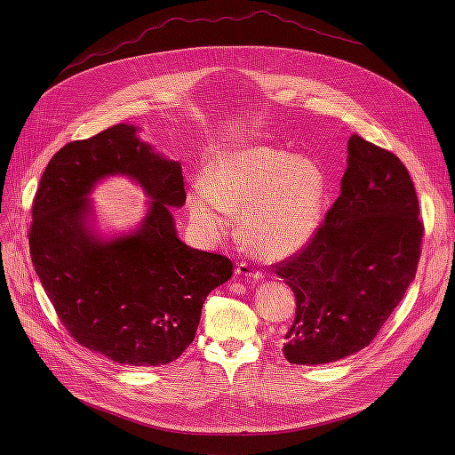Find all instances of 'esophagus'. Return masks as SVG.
I'll list each match as a JSON object with an SVG mask.
<instances>
[{
	"mask_svg": "<svg viewBox=\"0 0 455 455\" xmlns=\"http://www.w3.org/2000/svg\"><path fill=\"white\" fill-rule=\"evenodd\" d=\"M235 275L237 276H242V278H254V280H258L261 275H259V271L258 269H254L249 261H240V264L235 266Z\"/></svg>",
	"mask_w": 455,
	"mask_h": 455,
	"instance_id": "1",
	"label": "esophagus"
}]
</instances>
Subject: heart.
<instances>
[{
	"instance_id": "obj_1",
	"label": "heart",
	"mask_w": 455,
	"mask_h": 455,
	"mask_svg": "<svg viewBox=\"0 0 455 455\" xmlns=\"http://www.w3.org/2000/svg\"><path fill=\"white\" fill-rule=\"evenodd\" d=\"M326 180L321 167L293 153L247 148L223 155L189 194L196 221L212 234L242 212L243 240L261 258H283L312 240L321 223Z\"/></svg>"
}]
</instances>
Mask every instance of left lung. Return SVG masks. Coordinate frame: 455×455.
<instances>
[{
	"instance_id": "left-lung-1",
	"label": "left lung",
	"mask_w": 455,
	"mask_h": 455,
	"mask_svg": "<svg viewBox=\"0 0 455 455\" xmlns=\"http://www.w3.org/2000/svg\"><path fill=\"white\" fill-rule=\"evenodd\" d=\"M422 235L408 167L352 134L339 197L312 240L273 264L297 300L285 360L321 365L371 345L415 278Z\"/></svg>"
}]
</instances>
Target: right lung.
Segmentation results:
<instances>
[{
    "mask_svg": "<svg viewBox=\"0 0 455 455\" xmlns=\"http://www.w3.org/2000/svg\"><path fill=\"white\" fill-rule=\"evenodd\" d=\"M132 125L69 141L47 164L28 232L33 267L57 317L79 345L134 367L175 362L191 345L208 293L232 261L177 237L170 206L186 203L180 164L155 155ZM122 172L154 199L132 235L105 244L86 228L92 184Z\"/></svg>",
    "mask_w": 455,
    "mask_h": 455,
    "instance_id": "add662e5",
    "label": "right lung"
}]
</instances>
